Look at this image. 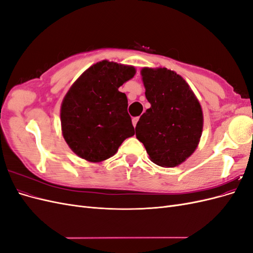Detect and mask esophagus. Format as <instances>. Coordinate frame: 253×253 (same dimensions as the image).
Masks as SVG:
<instances>
[{
  "label": "esophagus",
  "instance_id": "1",
  "mask_svg": "<svg viewBox=\"0 0 253 253\" xmlns=\"http://www.w3.org/2000/svg\"><path fill=\"white\" fill-rule=\"evenodd\" d=\"M138 120H139V117H134V118L132 119V121H133V126H134V127H136V125H137V122H138Z\"/></svg>",
  "mask_w": 253,
  "mask_h": 253
}]
</instances>
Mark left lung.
<instances>
[{"mask_svg": "<svg viewBox=\"0 0 253 253\" xmlns=\"http://www.w3.org/2000/svg\"><path fill=\"white\" fill-rule=\"evenodd\" d=\"M151 108L137 122L136 137L157 166L173 168L192 155L200 142L202 106L181 76L166 67L141 70Z\"/></svg>", "mask_w": 253, "mask_h": 253, "instance_id": "left-lung-1", "label": "left lung"}]
</instances>
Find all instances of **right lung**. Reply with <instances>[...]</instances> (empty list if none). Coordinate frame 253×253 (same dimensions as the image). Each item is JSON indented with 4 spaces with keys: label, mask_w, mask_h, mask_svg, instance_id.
Instances as JSON below:
<instances>
[{
    "label": "right lung",
    "mask_w": 253,
    "mask_h": 253,
    "mask_svg": "<svg viewBox=\"0 0 253 253\" xmlns=\"http://www.w3.org/2000/svg\"><path fill=\"white\" fill-rule=\"evenodd\" d=\"M135 73L133 66L103 60L75 81L60 113L63 137L75 154L90 163L103 162L135 134L126 96L118 90Z\"/></svg>",
    "instance_id": "add662e5"
}]
</instances>
